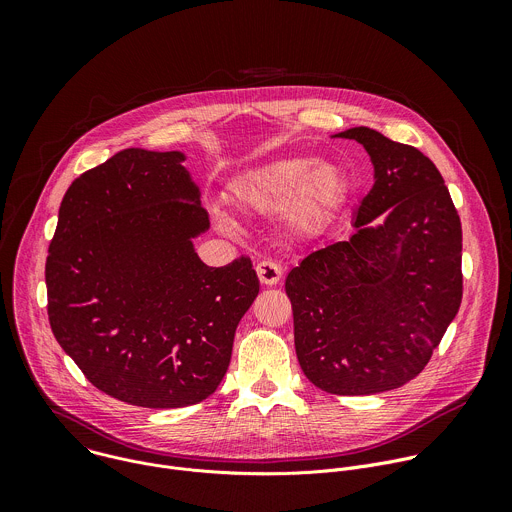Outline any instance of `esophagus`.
<instances>
[{
	"instance_id": "obj_1",
	"label": "esophagus",
	"mask_w": 512,
	"mask_h": 512,
	"mask_svg": "<svg viewBox=\"0 0 512 512\" xmlns=\"http://www.w3.org/2000/svg\"><path fill=\"white\" fill-rule=\"evenodd\" d=\"M255 271H257V277H259V281L263 285H275V283H279V279L283 275L281 267L277 263H273V261H267V259L259 261Z\"/></svg>"
}]
</instances>
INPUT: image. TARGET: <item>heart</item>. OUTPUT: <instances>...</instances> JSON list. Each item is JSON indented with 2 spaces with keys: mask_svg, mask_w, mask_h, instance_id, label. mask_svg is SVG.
I'll return each mask as SVG.
<instances>
[{
  "mask_svg": "<svg viewBox=\"0 0 512 512\" xmlns=\"http://www.w3.org/2000/svg\"><path fill=\"white\" fill-rule=\"evenodd\" d=\"M344 172L326 160L287 156L243 174L231 188L233 202L251 214L281 210L294 235L316 231L346 196Z\"/></svg>",
  "mask_w": 512,
  "mask_h": 512,
  "instance_id": "heart-1",
  "label": "heart"
}]
</instances>
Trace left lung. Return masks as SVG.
<instances>
[{
    "instance_id": "1",
    "label": "left lung",
    "mask_w": 512,
    "mask_h": 512,
    "mask_svg": "<svg viewBox=\"0 0 512 512\" xmlns=\"http://www.w3.org/2000/svg\"><path fill=\"white\" fill-rule=\"evenodd\" d=\"M332 137L367 150L375 184L356 208L354 235L304 257L285 294L310 383L373 395L417 377L456 318L462 225L440 170L419 150L371 127Z\"/></svg>"
}]
</instances>
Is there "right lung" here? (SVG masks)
<instances>
[{"label": "right lung", "mask_w": 512, "mask_h": 512, "mask_svg": "<svg viewBox=\"0 0 512 512\" xmlns=\"http://www.w3.org/2000/svg\"><path fill=\"white\" fill-rule=\"evenodd\" d=\"M182 152L129 148L66 190L48 247V320L103 393L137 407L200 403L221 385L259 294L249 257L208 267L210 229Z\"/></svg>", "instance_id": "1"}]
</instances>
